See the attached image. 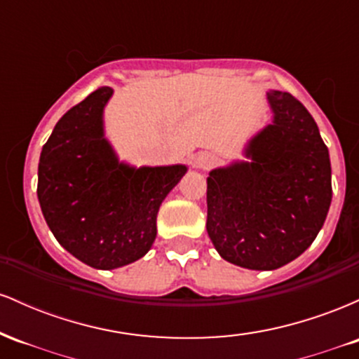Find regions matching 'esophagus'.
I'll use <instances>...</instances> for the list:
<instances>
[{
  "mask_svg": "<svg viewBox=\"0 0 359 359\" xmlns=\"http://www.w3.org/2000/svg\"><path fill=\"white\" fill-rule=\"evenodd\" d=\"M214 162H216V158H214V155L209 154V151H201V154L194 156V165L197 168H208L211 167Z\"/></svg>",
  "mask_w": 359,
  "mask_h": 359,
  "instance_id": "esophagus-1",
  "label": "esophagus"
}]
</instances>
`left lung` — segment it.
<instances>
[{
  "label": "left lung",
  "mask_w": 359,
  "mask_h": 359,
  "mask_svg": "<svg viewBox=\"0 0 359 359\" xmlns=\"http://www.w3.org/2000/svg\"><path fill=\"white\" fill-rule=\"evenodd\" d=\"M273 119L245 160L208 177V234L233 265L277 270L306 251L332 199L331 160L314 118L292 94L266 93Z\"/></svg>",
  "instance_id": "8db88e82"
}]
</instances>
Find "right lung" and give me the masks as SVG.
<instances>
[{
    "label": "right lung",
    "instance_id": "1",
    "mask_svg": "<svg viewBox=\"0 0 359 359\" xmlns=\"http://www.w3.org/2000/svg\"><path fill=\"white\" fill-rule=\"evenodd\" d=\"M100 88L59 119L40 154L39 196L55 240L97 270L130 265L154 245L156 214L187 165L133 167L119 162L104 137Z\"/></svg>",
    "mask_w": 359,
    "mask_h": 359
}]
</instances>
